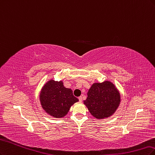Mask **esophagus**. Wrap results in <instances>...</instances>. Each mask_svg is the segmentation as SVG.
Returning a JSON list of instances; mask_svg holds the SVG:
<instances>
[{
  "mask_svg": "<svg viewBox=\"0 0 155 155\" xmlns=\"http://www.w3.org/2000/svg\"><path fill=\"white\" fill-rule=\"evenodd\" d=\"M78 100H79L80 102H82V97H79Z\"/></svg>",
  "mask_w": 155,
  "mask_h": 155,
  "instance_id": "obj_1",
  "label": "esophagus"
}]
</instances>
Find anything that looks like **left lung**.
Returning <instances> with one entry per match:
<instances>
[{"instance_id":"8db88e82","label":"left lung","mask_w":155,"mask_h":155,"mask_svg":"<svg viewBox=\"0 0 155 155\" xmlns=\"http://www.w3.org/2000/svg\"><path fill=\"white\" fill-rule=\"evenodd\" d=\"M120 97L117 89L110 82L94 83L87 92L84 104L94 117H109L119 106Z\"/></svg>"}]
</instances>
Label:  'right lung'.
I'll list each match as a JSON object with an SVG mask.
<instances>
[{"label": "right lung", "instance_id": "right-lung-1", "mask_svg": "<svg viewBox=\"0 0 155 155\" xmlns=\"http://www.w3.org/2000/svg\"><path fill=\"white\" fill-rule=\"evenodd\" d=\"M40 99L45 111L56 118L64 117L72 105L78 101L71 89L65 87L61 81L53 80L44 86Z\"/></svg>", "mask_w": 155, "mask_h": 155}]
</instances>
